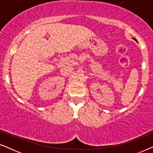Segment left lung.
Wrapping results in <instances>:
<instances>
[{"label": "left lung", "instance_id": "8db88e82", "mask_svg": "<svg viewBox=\"0 0 153 153\" xmlns=\"http://www.w3.org/2000/svg\"><path fill=\"white\" fill-rule=\"evenodd\" d=\"M133 39H134V40H135V41H136V42H137V39H135V38H133Z\"/></svg>", "mask_w": 153, "mask_h": 153}]
</instances>
